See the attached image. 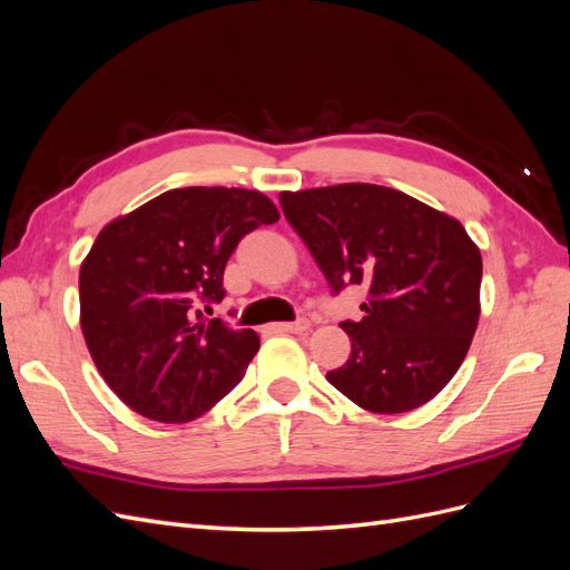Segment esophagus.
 Returning <instances> with one entry per match:
<instances>
[{
  "label": "esophagus",
  "instance_id": "34e87169",
  "mask_svg": "<svg viewBox=\"0 0 570 570\" xmlns=\"http://www.w3.org/2000/svg\"><path fill=\"white\" fill-rule=\"evenodd\" d=\"M308 327H312V323L302 318V321H295V323H273L271 331L273 333H297V335H302V333H308Z\"/></svg>",
  "mask_w": 570,
  "mask_h": 570
}]
</instances>
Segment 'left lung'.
<instances>
[{"label":"left lung","mask_w":570,"mask_h":570,"mask_svg":"<svg viewBox=\"0 0 570 570\" xmlns=\"http://www.w3.org/2000/svg\"><path fill=\"white\" fill-rule=\"evenodd\" d=\"M292 228L331 283L364 285L366 316L327 383L371 413L428 404L469 354L480 318L482 256L461 223L400 189L342 183L281 193Z\"/></svg>","instance_id":"1"}]
</instances>
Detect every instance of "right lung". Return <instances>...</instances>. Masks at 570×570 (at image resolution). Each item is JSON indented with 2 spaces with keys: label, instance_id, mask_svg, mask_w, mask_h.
<instances>
[{
  "label": "right lung",
  "instance_id": "add662e5",
  "mask_svg": "<svg viewBox=\"0 0 570 570\" xmlns=\"http://www.w3.org/2000/svg\"><path fill=\"white\" fill-rule=\"evenodd\" d=\"M281 218L245 187H180L99 230L82 258L80 331L99 375L126 406L159 423L204 416L258 352L249 327L206 321L239 237Z\"/></svg>",
  "mask_w": 570,
  "mask_h": 570
}]
</instances>
